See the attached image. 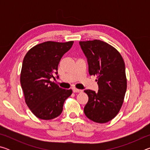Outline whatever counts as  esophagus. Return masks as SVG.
I'll return each mask as SVG.
<instances>
[{"label":"esophagus","instance_id":"obj_1","mask_svg":"<svg viewBox=\"0 0 150 150\" xmlns=\"http://www.w3.org/2000/svg\"><path fill=\"white\" fill-rule=\"evenodd\" d=\"M73 93H81L83 91L81 90V89H78V88H74L73 89Z\"/></svg>","mask_w":150,"mask_h":150}]
</instances>
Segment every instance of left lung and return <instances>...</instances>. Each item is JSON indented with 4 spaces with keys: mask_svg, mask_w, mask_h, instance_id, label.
Wrapping results in <instances>:
<instances>
[{
    "mask_svg": "<svg viewBox=\"0 0 150 150\" xmlns=\"http://www.w3.org/2000/svg\"><path fill=\"white\" fill-rule=\"evenodd\" d=\"M87 58L88 73L96 76L97 93L85 90L88 100L86 116L96 123H106L118 115L127 88L125 63L116 48L99 40L79 42Z\"/></svg>",
    "mask_w": 150,
    "mask_h": 150,
    "instance_id": "left-lung-1",
    "label": "left lung"
}]
</instances>
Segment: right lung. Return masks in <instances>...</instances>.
Masks as SVG:
<instances>
[{
    "label": "right lung",
    "instance_id": "add662e5",
    "mask_svg": "<svg viewBox=\"0 0 150 150\" xmlns=\"http://www.w3.org/2000/svg\"><path fill=\"white\" fill-rule=\"evenodd\" d=\"M73 41H47L32 47L24 58L20 83L25 102L32 112L42 120H52L62 112L65 100L71 89L60 88L50 79L57 74L61 59L73 44Z\"/></svg>",
    "mask_w": 150,
    "mask_h": 150
}]
</instances>
